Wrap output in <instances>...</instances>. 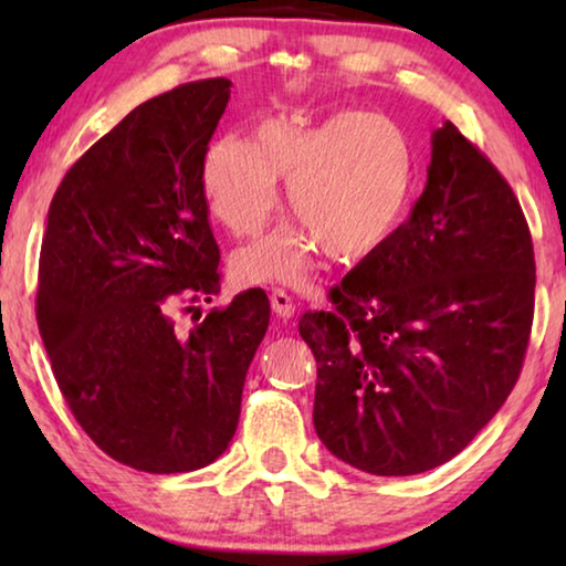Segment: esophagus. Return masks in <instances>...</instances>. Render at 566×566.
<instances>
[{
    "mask_svg": "<svg viewBox=\"0 0 566 566\" xmlns=\"http://www.w3.org/2000/svg\"><path fill=\"white\" fill-rule=\"evenodd\" d=\"M270 302H272V312L276 314V317L280 319H290V317H294V302H292V296L286 294L284 290H272V294H270Z\"/></svg>",
    "mask_w": 566,
    "mask_h": 566,
    "instance_id": "obj_1",
    "label": "esophagus"
}]
</instances>
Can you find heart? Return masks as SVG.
I'll list each match as a JSON object with an SVG mask.
<instances>
[{
    "label": "heart",
    "instance_id": "obj_1",
    "mask_svg": "<svg viewBox=\"0 0 566 566\" xmlns=\"http://www.w3.org/2000/svg\"><path fill=\"white\" fill-rule=\"evenodd\" d=\"M280 179L294 224L232 256L244 284H300L322 254L359 264L391 244L419 189L409 134L375 112H337L314 127L264 119L254 139L227 137L207 147L199 187L209 217L234 237H256L280 207Z\"/></svg>",
    "mask_w": 566,
    "mask_h": 566
}]
</instances>
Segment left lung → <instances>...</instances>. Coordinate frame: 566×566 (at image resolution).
<instances>
[{
    "instance_id": "obj_1",
    "label": "left lung",
    "mask_w": 566,
    "mask_h": 566,
    "mask_svg": "<svg viewBox=\"0 0 566 566\" xmlns=\"http://www.w3.org/2000/svg\"><path fill=\"white\" fill-rule=\"evenodd\" d=\"M534 247L512 187L452 122L391 244L304 312L317 359L314 429L361 472L409 476L472 442L520 379Z\"/></svg>"
}]
</instances>
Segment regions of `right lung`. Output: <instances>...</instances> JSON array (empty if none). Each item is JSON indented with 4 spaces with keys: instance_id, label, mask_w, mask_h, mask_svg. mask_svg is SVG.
Masks as SVG:
<instances>
[{
    "instance_id": "add662e5",
    "label": "right lung",
    "mask_w": 566,
    "mask_h": 566,
    "mask_svg": "<svg viewBox=\"0 0 566 566\" xmlns=\"http://www.w3.org/2000/svg\"><path fill=\"white\" fill-rule=\"evenodd\" d=\"M224 76L139 104L54 191L40 254L36 324L74 419L104 454L149 474L195 472L232 442L264 290L219 292V247L199 187L227 109Z\"/></svg>"
}]
</instances>
